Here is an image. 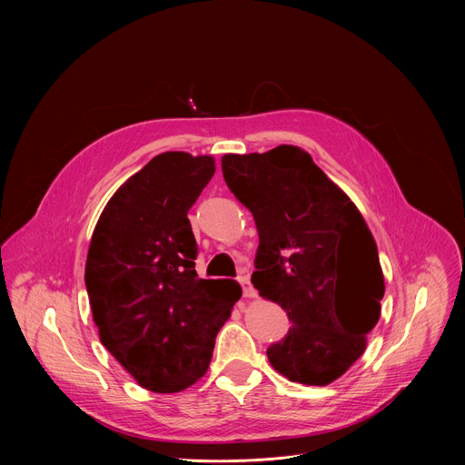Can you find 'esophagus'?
<instances>
[{"label": "esophagus", "mask_w": 465, "mask_h": 465, "mask_svg": "<svg viewBox=\"0 0 465 465\" xmlns=\"http://www.w3.org/2000/svg\"><path fill=\"white\" fill-rule=\"evenodd\" d=\"M239 283H241V287H242L244 298H255V296H257V292H255V289L252 287L248 276H241V278H239Z\"/></svg>", "instance_id": "obj_1"}]
</instances>
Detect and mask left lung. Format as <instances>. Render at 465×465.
Listing matches in <instances>:
<instances>
[{
	"label": "left lung",
	"mask_w": 465,
	"mask_h": 465,
	"mask_svg": "<svg viewBox=\"0 0 465 465\" xmlns=\"http://www.w3.org/2000/svg\"><path fill=\"white\" fill-rule=\"evenodd\" d=\"M223 174L259 233L252 283L292 322L287 337L267 350L272 368L309 386L337 381L364 353L384 296L364 217L294 145L224 154Z\"/></svg>",
	"instance_id": "8db88e82"
}]
</instances>
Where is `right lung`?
<instances>
[{
	"label": "right lung",
	"mask_w": 465,
	"mask_h": 465,
	"mask_svg": "<svg viewBox=\"0 0 465 465\" xmlns=\"http://www.w3.org/2000/svg\"><path fill=\"white\" fill-rule=\"evenodd\" d=\"M215 174L213 156L169 151L132 174L106 203L86 257L84 282L99 339L156 393L201 379L215 337L242 291L201 280L189 208Z\"/></svg>",
	"instance_id": "1"
}]
</instances>
